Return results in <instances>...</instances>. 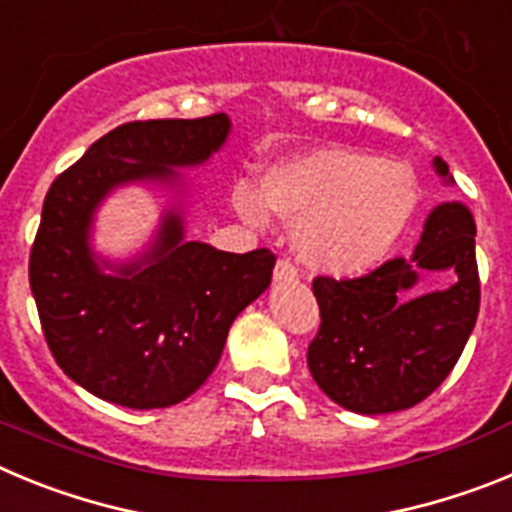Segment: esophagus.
Instances as JSON below:
<instances>
[{
  "label": "esophagus",
  "instance_id": "1",
  "mask_svg": "<svg viewBox=\"0 0 512 512\" xmlns=\"http://www.w3.org/2000/svg\"><path fill=\"white\" fill-rule=\"evenodd\" d=\"M297 279V266L289 259H279L274 266V282H295Z\"/></svg>",
  "mask_w": 512,
  "mask_h": 512
}]
</instances>
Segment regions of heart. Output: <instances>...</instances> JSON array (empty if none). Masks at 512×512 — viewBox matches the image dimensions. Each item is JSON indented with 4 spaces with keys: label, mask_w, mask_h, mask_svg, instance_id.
<instances>
[{
    "label": "heart",
    "mask_w": 512,
    "mask_h": 512,
    "mask_svg": "<svg viewBox=\"0 0 512 512\" xmlns=\"http://www.w3.org/2000/svg\"><path fill=\"white\" fill-rule=\"evenodd\" d=\"M238 215L264 223V205L295 225V251L310 269L351 277L395 248L418 207V179L400 161L346 146L284 158L261 176L259 194L233 192Z\"/></svg>",
    "instance_id": "1"
}]
</instances>
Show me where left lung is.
Returning <instances> with one entry per match:
<instances>
[{"label": "left lung", "mask_w": 512, "mask_h": 512, "mask_svg": "<svg viewBox=\"0 0 512 512\" xmlns=\"http://www.w3.org/2000/svg\"><path fill=\"white\" fill-rule=\"evenodd\" d=\"M433 169L454 184L443 158ZM477 225L464 202H441L425 217L410 259H392L359 279L318 277L320 330L307 366L320 390L359 415L408 410L449 377L479 312ZM446 270L452 284L410 296L423 273Z\"/></svg>", "instance_id": "1"}]
</instances>
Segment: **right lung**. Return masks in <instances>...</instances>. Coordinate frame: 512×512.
<instances>
[{
    "instance_id": "add662e5",
    "label": "right lung",
    "mask_w": 512,
    "mask_h": 512,
    "mask_svg": "<svg viewBox=\"0 0 512 512\" xmlns=\"http://www.w3.org/2000/svg\"><path fill=\"white\" fill-rule=\"evenodd\" d=\"M230 117L125 122L51 184L30 253V289L53 359L99 400L153 410L187 400L223 356L233 320L271 284L266 248L217 251L187 241L182 171L225 146ZM156 183L174 203L152 243L110 262L91 246L112 191Z\"/></svg>"
}]
</instances>
